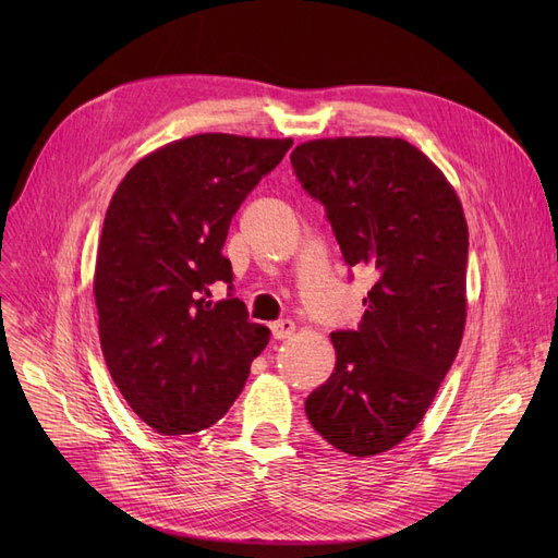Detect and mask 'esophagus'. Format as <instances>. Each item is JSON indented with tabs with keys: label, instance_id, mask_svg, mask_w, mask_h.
Instances as JSON below:
<instances>
[{
	"label": "esophagus",
	"instance_id": "34e87169",
	"mask_svg": "<svg viewBox=\"0 0 558 558\" xmlns=\"http://www.w3.org/2000/svg\"><path fill=\"white\" fill-rule=\"evenodd\" d=\"M294 332H296V326H294V320H289V318H282V320H276V324H271V335L278 341L289 339Z\"/></svg>",
	"mask_w": 558,
	"mask_h": 558
}]
</instances>
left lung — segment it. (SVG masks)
<instances>
[{"label":"left lung","mask_w":558,"mask_h":558,"mask_svg":"<svg viewBox=\"0 0 558 558\" xmlns=\"http://www.w3.org/2000/svg\"><path fill=\"white\" fill-rule=\"evenodd\" d=\"M291 167L326 208L348 267L375 274L360 326L330 335L337 364L305 414L341 452H387L421 423L461 345V203L441 169L398 137L312 140Z\"/></svg>","instance_id":"obj_1"}]
</instances>
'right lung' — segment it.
Listing matches in <instances>:
<instances>
[{
    "mask_svg": "<svg viewBox=\"0 0 558 558\" xmlns=\"http://www.w3.org/2000/svg\"><path fill=\"white\" fill-rule=\"evenodd\" d=\"M291 144L223 133L171 142L142 158L108 205L95 269L101 350L129 407L165 436L215 425L269 343V328L232 296L221 248ZM215 281L227 284L219 304Z\"/></svg>",
    "mask_w": 558,
    "mask_h": 558,
    "instance_id": "obj_1",
    "label": "right lung"
}]
</instances>
